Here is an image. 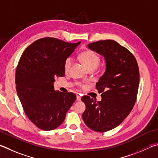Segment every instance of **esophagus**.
I'll list each match as a JSON object with an SVG mask.
<instances>
[{"instance_id":"1","label":"esophagus","mask_w":158,"mask_h":158,"mask_svg":"<svg viewBox=\"0 0 158 158\" xmlns=\"http://www.w3.org/2000/svg\"><path fill=\"white\" fill-rule=\"evenodd\" d=\"M81 99V97L79 95V94H77V100H78V101H80V100Z\"/></svg>"}]
</instances>
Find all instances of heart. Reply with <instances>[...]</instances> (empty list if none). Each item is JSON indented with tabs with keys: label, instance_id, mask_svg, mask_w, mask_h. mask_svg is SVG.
<instances>
[{
	"label": "heart",
	"instance_id": "b5f03b06",
	"mask_svg": "<svg viewBox=\"0 0 158 158\" xmlns=\"http://www.w3.org/2000/svg\"><path fill=\"white\" fill-rule=\"evenodd\" d=\"M80 59L88 70L95 69L100 61L99 56L95 52L91 50H87L82 52L80 55ZM72 64H73V59L71 57H68L65 61V71L67 72L69 70Z\"/></svg>",
	"mask_w": 158,
	"mask_h": 158
}]
</instances>
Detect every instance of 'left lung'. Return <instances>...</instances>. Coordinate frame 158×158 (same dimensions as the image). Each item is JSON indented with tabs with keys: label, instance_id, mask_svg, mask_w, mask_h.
I'll list each match as a JSON object with an SVG mask.
<instances>
[{
	"label": "left lung",
	"instance_id": "left-lung-1",
	"mask_svg": "<svg viewBox=\"0 0 158 158\" xmlns=\"http://www.w3.org/2000/svg\"><path fill=\"white\" fill-rule=\"evenodd\" d=\"M88 46L104 57L106 70L96 84L102 100L82 97L85 105L82 117L91 130L108 131L121 124L134 106L139 83L138 65L130 51L113 40L93 42Z\"/></svg>",
	"mask_w": 158,
	"mask_h": 158
}]
</instances>
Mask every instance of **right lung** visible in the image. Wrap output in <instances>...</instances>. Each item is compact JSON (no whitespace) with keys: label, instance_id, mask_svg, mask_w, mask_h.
I'll return each mask as SVG.
<instances>
[{"label":"right lung","instance_id":"obj_1","mask_svg":"<svg viewBox=\"0 0 158 158\" xmlns=\"http://www.w3.org/2000/svg\"><path fill=\"white\" fill-rule=\"evenodd\" d=\"M81 42L41 39L22 54L16 71V88L25 114L39 128L51 131L61 125L76 100L73 93L54 89L56 77L65 75V61Z\"/></svg>","mask_w":158,"mask_h":158}]
</instances>
